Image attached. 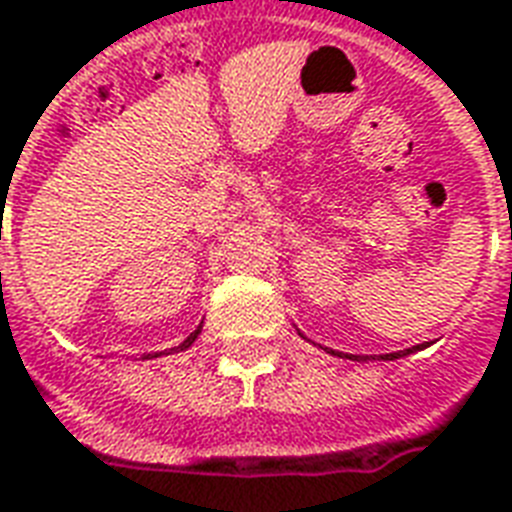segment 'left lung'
Here are the masks:
<instances>
[{
	"label": "left lung",
	"instance_id": "obj_1",
	"mask_svg": "<svg viewBox=\"0 0 512 512\" xmlns=\"http://www.w3.org/2000/svg\"><path fill=\"white\" fill-rule=\"evenodd\" d=\"M425 346V343H423ZM414 349H420V346H414ZM412 352V349H406V352H393V354H382V360H398V357H404V354H409ZM352 360H363V357H357V354H354Z\"/></svg>",
	"mask_w": 512,
	"mask_h": 512
}]
</instances>
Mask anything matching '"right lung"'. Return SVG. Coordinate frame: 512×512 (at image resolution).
Wrapping results in <instances>:
<instances>
[{"mask_svg": "<svg viewBox=\"0 0 512 512\" xmlns=\"http://www.w3.org/2000/svg\"><path fill=\"white\" fill-rule=\"evenodd\" d=\"M199 333H201V327H199V330H193V333H190V335H188V338H185V341L179 343L177 349H188L190 343H193V341H196V338H199Z\"/></svg>", "mask_w": 512, "mask_h": 512, "instance_id": "add662e5", "label": "right lung"}]
</instances>
